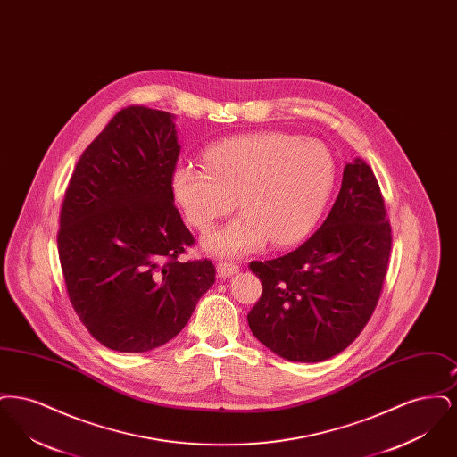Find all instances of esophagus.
I'll list each match as a JSON object with an SVG mask.
<instances>
[{
  "mask_svg": "<svg viewBox=\"0 0 457 457\" xmlns=\"http://www.w3.org/2000/svg\"><path fill=\"white\" fill-rule=\"evenodd\" d=\"M238 263H235V262H219V278H222V279H226V278H231V276H235V274L238 272Z\"/></svg>",
  "mask_w": 457,
  "mask_h": 457,
  "instance_id": "obj_1",
  "label": "esophagus"
}]
</instances>
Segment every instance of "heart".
Listing matches in <instances>:
<instances>
[{
	"mask_svg": "<svg viewBox=\"0 0 457 457\" xmlns=\"http://www.w3.org/2000/svg\"><path fill=\"white\" fill-rule=\"evenodd\" d=\"M205 168L181 164L174 195L190 224L207 231L235 209L238 218L205 235L218 255H241L272 245H291L312 229L334 185V161L326 145L283 131L224 140L204 154Z\"/></svg>",
	"mask_w": 457,
	"mask_h": 457,
	"instance_id": "1",
	"label": "heart"
}]
</instances>
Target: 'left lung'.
<instances>
[{"label": "left lung", "instance_id": "8db88e82", "mask_svg": "<svg viewBox=\"0 0 457 457\" xmlns=\"http://www.w3.org/2000/svg\"><path fill=\"white\" fill-rule=\"evenodd\" d=\"M391 222L369 164H346L324 224L295 252L252 262L262 296L248 326L289 361L317 363L360 336L380 298L391 257Z\"/></svg>", "mask_w": 457, "mask_h": 457}]
</instances>
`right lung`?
I'll return each mask as SVG.
<instances>
[{"mask_svg": "<svg viewBox=\"0 0 457 457\" xmlns=\"http://www.w3.org/2000/svg\"><path fill=\"white\" fill-rule=\"evenodd\" d=\"M173 120L121 109L80 155L60 214L68 298L90 336L120 353L171 341L216 281L212 262L178 259L195 239L174 207Z\"/></svg>", "mask_w": 457, "mask_h": 457, "instance_id": "1", "label": "right lung"}]
</instances>
